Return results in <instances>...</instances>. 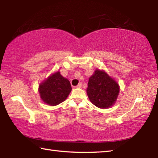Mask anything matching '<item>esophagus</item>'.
<instances>
[{
    "instance_id": "1",
    "label": "esophagus",
    "mask_w": 158,
    "mask_h": 158,
    "mask_svg": "<svg viewBox=\"0 0 158 158\" xmlns=\"http://www.w3.org/2000/svg\"><path fill=\"white\" fill-rule=\"evenodd\" d=\"M81 86H82V84H81V83H79V84L77 85L76 88H81Z\"/></svg>"
}]
</instances>
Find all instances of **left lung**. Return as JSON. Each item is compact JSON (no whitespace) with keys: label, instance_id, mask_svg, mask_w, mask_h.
Wrapping results in <instances>:
<instances>
[{"label":"left lung","instance_id":"1","mask_svg":"<svg viewBox=\"0 0 158 158\" xmlns=\"http://www.w3.org/2000/svg\"><path fill=\"white\" fill-rule=\"evenodd\" d=\"M87 94L90 101L99 108H108L115 103L119 84L104 70L97 69L89 79Z\"/></svg>","mask_w":158,"mask_h":158}]
</instances>
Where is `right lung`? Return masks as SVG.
Wrapping results in <instances>:
<instances>
[{
  "label": "right lung",
  "instance_id": "add662e5",
  "mask_svg": "<svg viewBox=\"0 0 158 158\" xmlns=\"http://www.w3.org/2000/svg\"><path fill=\"white\" fill-rule=\"evenodd\" d=\"M71 90L70 81L64 78L60 72L52 74L39 87L41 99L49 106H56L65 101Z\"/></svg>",
  "mask_w": 158,
  "mask_h": 158
}]
</instances>
